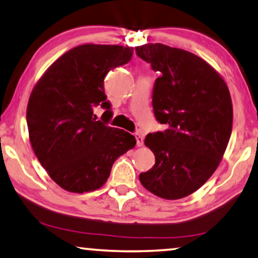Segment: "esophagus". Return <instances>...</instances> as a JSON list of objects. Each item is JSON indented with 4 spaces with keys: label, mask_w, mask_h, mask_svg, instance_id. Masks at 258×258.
<instances>
[{
    "label": "esophagus",
    "mask_w": 258,
    "mask_h": 258,
    "mask_svg": "<svg viewBox=\"0 0 258 258\" xmlns=\"http://www.w3.org/2000/svg\"><path fill=\"white\" fill-rule=\"evenodd\" d=\"M136 139H137V146H139V147H141V146L144 145V137H142L141 134L137 133L136 134Z\"/></svg>",
    "instance_id": "obj_1"
}]
</instances>
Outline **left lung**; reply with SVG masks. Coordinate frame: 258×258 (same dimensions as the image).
I'll return each instance as SVG.
<instances>
[{
  "label": "left lung",
  "mask_w": 258,
  "mask_h": 258,
  "mask_svg": "<svg viewBox=\"0 0 258 258\" xmlns=\"http://www.w3.org/2000/svg\"><path fill=\"white\" fill-rule=\"evenodd\" d=\"M136 53L160 73L153 109L156 120L169 125L164 132L146 137L155 164L139 179L157 197L184 198L213 175L227 148L233 125L228 87L191 52L156 43L137 46Z\"/></svg>",
  "instance_id": "1"
}]
</instances>
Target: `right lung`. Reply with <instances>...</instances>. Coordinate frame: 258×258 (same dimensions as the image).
Instances as JSON below:
<instances>
[{"label":"right lung","mask_w":258,"mask_h":258,"mask_svg":"<svg viewBox=\"0 0 258 258\" xmlns=\"http://www.w3.org/2000/svg\"><path fill=\"white\" fill-rule=\"evenodd\" d=\"M132 47L84 44L47 68L31 92L26 121L31 146L49 177L63 190L99 189L119 156L137 144L124 130L107 126L112 117L104 78L127 63ZM106 109L97 121L93 107Z\"/></svg>","instance_id":"add662e5"}]
</instances>
